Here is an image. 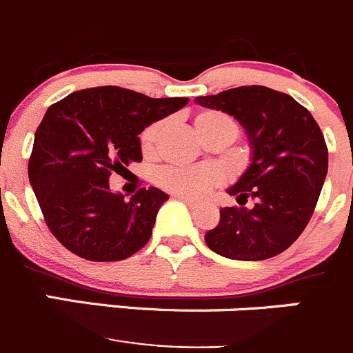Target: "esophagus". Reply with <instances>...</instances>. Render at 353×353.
Returning <instances> with one entry per match:
<instances>
[{
    "instance_id": "esophagus-1",
    "label": "esophagus",
    "mask_w": 353,
    "mask_h": 353,
    "mask_svg": "<svg viewBox=\"0 0 353 353\" xmlns=\"http://www.w3.org/2000/svg\"><path fill=\"white\" fill-rule=\"evenodd\" d=\"M174 198H176V200H181V201H184V203L186 205H190V207H194V200H191V198H188V196H183V194H174Z\"/></svg>"
}]
</instances>
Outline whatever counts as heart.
I'll return each mask as SVG.
<instances>
[{"label": "heart", "instance_id": "heart-1", "mask_svg": "<svg viewBox=\"0 0 353 353\" xmlns=\"http://www.w3.org/2000/svg\"><path fill=\"white\" fill-rule=\"evenodd\" d=\"M194 125L201 138L210 136H231L236 139L239 129L238 124L229 115L217 110L201 112L194 117ZM162 124H153L143 132L141 148L145 153H152L159 141ZM160 186L174 194H183L188 198H200L219 183V174L207 167H167L157 176Z\"/></svg>", "mask_w": 353, "mask_h": 353}]
</instances>
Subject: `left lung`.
I'll return each instance as SVG.
<instances>
[{
  "mask_svg": "<svg viewBox=\"0 0 353 353\" xmlns=\"http://www.w3.org/2000/svg\"><path fill=\"white\" fill-rule=\"evenodd\" d=\"M194 103L231 115L245 129L250 163L228 193L239 205L221 208L205 243L231 260H265L285 252L312 217L327 174V148L310 112L290 94L241 85ZM248 197L256 201L243 208Z\"/></svg>",
  "mask_w": 353,
  "mask_h": 353,
  "instance_id": "8db88e82",
  "label": "left lung"
}]
</instances>
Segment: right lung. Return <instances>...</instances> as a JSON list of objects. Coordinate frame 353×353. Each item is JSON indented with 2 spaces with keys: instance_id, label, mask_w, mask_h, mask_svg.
<instances>
[{
  "instance_id": "1",
  "label": "right lung",
  "mask_w": 353,
  "mask_h": 353,
  "mask_svg": "<svg viewBox=\"0 0 353 353\" xmlns=\"http://www.w3.org/2000/svg\"><path fill=\"white\" fill-rule=\"evenodd\" d=\"M188 101L101 85L48 108L34 134L29 181L48 228L65 248L94 262H115L148 243L169 194L150 186L125 200L108 179L141 162L143 129Z\"/></svg>"
}]
</instances>
